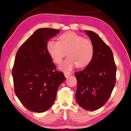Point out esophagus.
Wrapping results in <instances>:
<instances>
[{"label": "esophagus", "instance_id": "1", "mask_svg": "<svg viewBox=\"0 0 131 131\" xmlns=\"http://www.w3.org/2000/svg\"><path fill=\"white\" fill-rule=\"evenodd\" d=\"M73 74L72 72H66L64 73V75L66 78H68L69 76H70V75H72Z\"/></svg>", "mask_w": 131, "mask_h": 131}]
</instances>
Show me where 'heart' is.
<instances>
[{
	"label": "heart",
	"mask_w": 131,
	"mask_h": 131,
	"mask_svg": "<svg viewBox=\"0 0 131 131\" xmlns=\"http://www.w3.org/2000/svg\"><path fill=\"white\" fill-rule=\"evenodd\" d=\"M47 50L56 64H60L67 51L68 57L59 66L60 69L67 71L77 66L83 68L88 66L93 58L94 48L88 39L75 33L62 34L59 41L50 40L47 42Z\"/></svg>",
	"instance_id": "obj_1"
}]
</instances>
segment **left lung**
I'll return each mask as SVG.
<instances>
[{"label":"left lung","mask_w":131,"mask_h":131,"mask_svg":"<svg viewBox=\"0 0 131 131\" xmlns=\"http://www.w3.org/2000/svg\"><path fill=\"white\" fill-rule=\"evenodd\" d=\"M93 46L90 64L74 75L77 79L76 100L83 109L96 110L108 101L116 82V67L112 50L98 35L85 30Z\"/></svg>","instance_id":"8db88e82"}]
</instances>
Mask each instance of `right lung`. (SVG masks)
<instances>
[{"label":"right lung","mask_w":131,"mask_h":131,"mask_svg":"<svg viewBox=\"0 0 131 131\" xmlns=\"http://www.w3.org/2000/svg\"><path fill=\"white\" fill-rule=\"evenodd\" d=\"M59 31L37 29L16 55L12 72L15 92L21 103L31 112L42 113L49 109L59 86L66 80L63 73L56 70L46 47L49 39Z\"/></svg>","instance_id":"1"}]
</instances>
